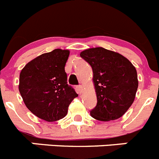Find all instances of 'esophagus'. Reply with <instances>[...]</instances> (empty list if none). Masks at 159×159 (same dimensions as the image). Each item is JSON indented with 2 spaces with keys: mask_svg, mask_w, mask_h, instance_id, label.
Instances as JSON below:
<instances>
[{
  "mask_svg": "<svg viewBox=\"0 0 159 159\" xmlns=\"http://www.w3.org/2000/svg\"><path fill=\"white\" fill-rule=\"evenodd\" d=\"M77 89H78V93H81V92H82V85H79L77 86Z\"/></svg>",
  "mask_w": 159,
  "mask_h": 159,
  "instance_id": "34e87169",
  "label": "esophagus"
}]
</instances>
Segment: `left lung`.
Listing matches in <instances>:
<instances>
[{
    "label": "left lung",
    "instance_id": "8db88e82",
    "mask_svg": "<svg viewBox=\"0 0 159 159\" xmlns=\"http://www.w3.org/2000/svg\"><path fill=\"white\" fill-rule=\"evenodd\" d=\"M81 57L92 67L97 106L90 115L99 121L121 118L130 107L139 86L137 71L120 53L102 47L85 49Z\"/></svg>",
    "mask_w": 159,
    "mask_h": 159
}]
</instances>
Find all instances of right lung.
Returning <instances> with one entry per match:
<instances>
[{
	"instance_id": "obj_1",
	"label": "right lung",
	"mask_w": 159,
	"mask_h": 159,
	"mask_svg": "<svg viewBox=\"0 0 159 159\" xmlns=\"http://www.w3.org/2000/svg\"><path fill=\"white\" fill-rule=\"evenodd\" d=\"M69 55V50L56 49L32 60L20 71V95L26 107L41 119L55 121L63 118L72 101L78 96L67 84L65 66Z\"/></svg>"
}]
</instances>
